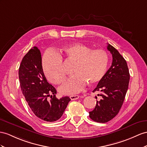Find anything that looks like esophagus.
<instances>
[{
  "mask_svg": "<svg viewBox=\"0 0 147 147\" xmlns=\"http://www.w3.org/2000/svg\"><path fill=\"white\" fill-rule=\"evenodd\" d=\"M79 98V96L78 95H73L70 96V99L71 100H76Z\"/></svg>",
  "mask_w": 147,
  "mask_h": 147,
  "instance_id": "1",
  "label": "esophagus"
}]
</instances>
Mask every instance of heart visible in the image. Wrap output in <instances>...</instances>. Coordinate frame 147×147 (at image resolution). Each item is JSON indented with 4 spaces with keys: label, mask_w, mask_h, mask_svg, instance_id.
Instances as JSON below:
<instances>
[{
    "label": "heart",
    "mask_w": 147,
    "mask_h": 147,
    "mask_svg": "<svg viewBox=\"0 0 147 147\" xmlns=\"http://www.w3.org/2000/svg\"><path fill=\"white\" fill-rule=\"evenodd\" d=\"M63 55L76 61L73 73L65 84L59 88L62 94H73L81 91L89 82L90 85L98 83L106 74L109 65V55L101 49L93 50L82 43H74L64 47ZM44 73L51 83L61 84L66 80L63 58L57 53L47 51L42 59Z\"/></svg>",
    "instance_id": "heart-1"
}]
</instances>
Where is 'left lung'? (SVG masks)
I'll return each instance as SVG.
<instances>
[{
	"instance_id": "1",
	"label": "left lung",
	"mask_w": 147,
	"mask_h": 147,
	"mask_svg": "<svg viewBox=\"0 0 147 147\" xmlns=\"http://www.w3.org/2000/svg\"><path fill=\"white\" fill-rule=\"evenodd\" d=\"M107 48L112 55V65L93 90V92H101L98 96L102 97V99L97 100L95 108L89 112L90 118L100 123L107 122L118 114L125 99L130 80L125 59L110 44L107 43Z\"/></svg>"
}]
</instances>
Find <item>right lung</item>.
I'll return each mask as SVG.
<instances>
[{
    "mask_svg": "<svg viewBox=\"0 0 147 147\" xmlns=\"http://www.w3.org/2000/svg\"><path fill=\"white\" fill-rule=\"evenodd\" d=\"M41 64L40 51L34 47L24 56L19 67L21 90L33 114L45 121L55 122L61 118L71 99L67 96L56 98V90L48 82Z\"/></svg>",
    "mask_w": 147,
    "mask_h": 147,
    "instance_id": "add662e5",
    "label": "right lung"
}]
</instances>
